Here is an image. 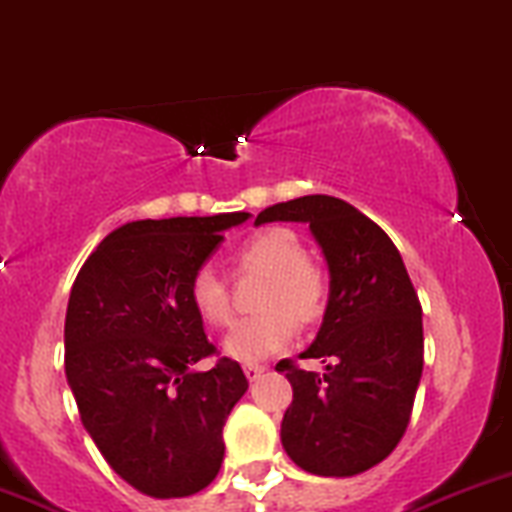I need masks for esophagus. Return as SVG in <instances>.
<instances>
[{"mask_svg":"<svg viewBox=\"0 0 512 512\" xmlns=\"http://www.w3.org/2000/svg\"><path fill=\"white\" fill-rule=\"evenodd\" d=\"M262 374H265V366L262 364H245V376L250 381H257Z\"/></svg>","mask_w":512,"mask_h":512,"instance_id":"obj_1","label":"esophagus"}]
</instances>
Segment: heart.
<instances>
[{
    "instance_id": "b5f03b06",
    "label": "heart",
    "mask_w": 512,
    "mask_h": 512,
    "mask_svg": "<svg viewBox=\"0 0 512 512\" xmlns=\"http://www.w3.org/2000/svg\"><path fill=\"white\" fill-rule=\"evenodd\" d=\"M240 275H270L260 307L267 312L242 319L225 337L232 359L260 361L285 349L297 337V322L314 324L327 309L329 282L314 265L304 242L287 227H267L252 235L235 255ZM190 302L213 327H225L232 317L230 285L215 267L205 265L190 280Z\"/></svg>"
}]
</instances>
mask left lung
<instances>
[{
	"mask_svg": "<svg viewBox=\"0 0 512 512\" xmlns=\"http://www.w3.org/2000/svg\"><path fill=\"white\" fill-rule=\"evenodd\" d=\"M307 223L329 265V302L317 339L282 359L292 404L282 418L287 456L314 476L349 478L384 461L411 421L423 371L421 302L391 237L332 195H304L257 215L255 225Z\"/></svg>",
	"mask_w": 512,
	"mask_h": 512,
	"instance_id": "8db88e82",
	"label": "left lung"
}]
</instances>
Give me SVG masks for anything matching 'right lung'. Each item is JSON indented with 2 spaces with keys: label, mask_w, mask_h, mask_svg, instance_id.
<instances>
[{
  "label": "right lung",
  "mask_w": 512,
  "mask_h": 512,
  "mask_svg": "<svg viewBox=\"0 0 512 512\" xmlns=\"http://www.w3.org/2000/svg\"><path fill=\"white\" fill-rule=\"evenodd\" d=\"M250 213L136 220L103 237L71 287L64 366L81 423L108 466L151 498L208 488L223 426L247 391L190 302V280Z\"/></svg>",
  "instance_id": "right-lung-1"
}]
</instances>
